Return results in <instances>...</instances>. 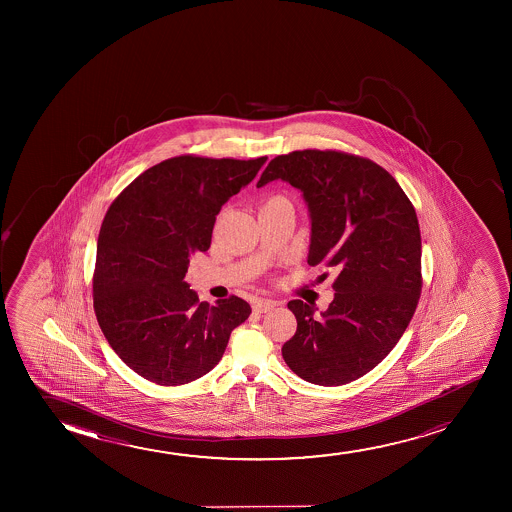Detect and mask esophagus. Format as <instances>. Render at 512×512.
<instances>
[{
    "mask_svg": "<svg viewBox=\"0 0 512 512\" xmlns=\"http://www.w3.org/2000/svg\"><path fill=\"white\" fill-rule=\"evenodd\" d=\"M276 306V302L269 301V299H255L252 304L253 311L257 313H267Z\"/></svg>",
    "mask_w": 512,
    "mask_h": 512,
    "instance_id": "34e87169",
    "label": "esophagus"
}]
</instances>
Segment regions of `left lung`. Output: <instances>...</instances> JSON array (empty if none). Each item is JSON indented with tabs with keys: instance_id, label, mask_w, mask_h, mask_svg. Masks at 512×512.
<instances>
[{
	"instance_id": "8db88e82",
	"label": "left lung",
	"mask_w": 512,
	"mask_h": 512,
	"mask_svg": "<svg viewBox=\"0 0 512 512\" xmlns=\"http://www.w3.org/2000/svg\"><path fill=\"white\" fill-rule=\"evenodd\" d=\"M283 180L301 190L311 220L309 266L334 267V301L315 315L288 302L295 336L288 367L309 383L346 385L399 343L421 294L418 217L404 190L376 162L336 150H299L267 164L257 187Z\"/></svg>"
}]
</instances>
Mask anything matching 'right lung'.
Here are the masks:
<instances>
[{
	"label": "right lung",
	"instance_id": "obj_1",
	"mask_svg": "<svg viewBox=\"0 0 512 512\" xmlns=\"http://www.w3.org/2000/svg\"><path fill=\"white\" fill-rule=\"evenodd\" d=\"M266 161L173 157L141 173L106 211L94 311L115 353L148 381L176 386L201 378L252 313L236 295L215 306L199 302L183 278L190 257L210 248L222 206Z\"/></svg>",
	"mask_w": 512,
	"mask_h": 512
}]
</instances>
